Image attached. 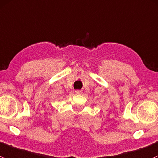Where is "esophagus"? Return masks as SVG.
I'll list each match as a JSON object with an SVG mask.
<instances>
[{
	"label": "esophagus",
	"mask_w": 158,
	"mask_h": 158,
	"mask_svg": "<svg viewBox=\"0 0 158 158\" xmlns=\"http://www.w3.org/2000/svg\"><path fill=\"white\" fill-rule=\"evenodd\" d=\"M75 93L77 94H82V90H75Z\"/></svg>",
	"instance_id": "34e87169"
}]
</instances>
